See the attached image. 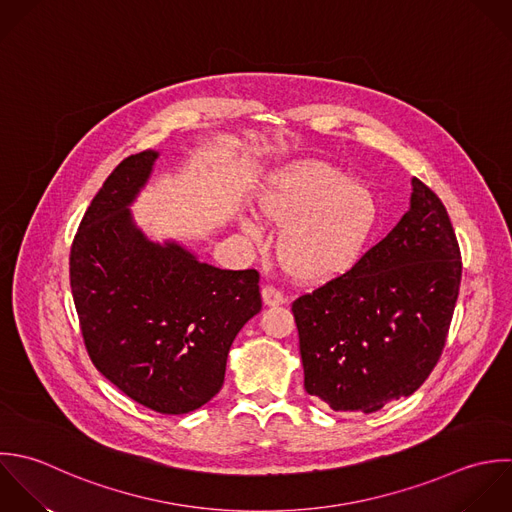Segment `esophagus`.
Listing matches in <instances>:
<instances>
[{
	"label": "esophagus",
	"mask_w": 512,
	"mask_h": 512,
	"mask_svg": "<svg viewBox=\"0 0 512 512\" xmlns=\"http://www.w3.org/2000/svg\"><path fill=\"white\" fill-rule=\"evenodd\" d=\"M261 297H263V303L269 305V307H275V305H283L287 303V297L273 285H265L261 289Z\"/></svg>",
	"instance_id": "34e87169"
}]
</instances>
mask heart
I'll list each match as a JSON object with an SVG mask.
<instances>
[{
    "label": "heart",
    "mask_w": 512,
    "mask_h": 512,
    "mask_svg": "<svg viewBox=\"0 0 512 512\" xmlns=\"http://www.w3.org/2000/svg\"><path fill=\"white\" fill-rule=\"evenodd\" d=\"M261 215L283 225L279 257L297 279L321 283L349 271L361 257L377 223L373 193L327 163H301L279 171L259 195ZM249 237L261 227L245 219Z\"/></svg>",
    "instance_id": "heart-1"
}]
</instances>
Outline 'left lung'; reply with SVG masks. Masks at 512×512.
Returning <instances> with one entry per match:
<instances>
[{
  "label": "left lung",
  "instance_id": "1",
  "mask_svg": "<svg viewBox=\"0 0 512 512\" xmlns=\"http://www.w3.org/2000/svg\"><path fill=\"white\" fill-rule=\"evenodd\" d=\"M443 201L417 177L411 209L343 275L293 301L305 391L375 413L413 395L441 359L461 287Z\"/></svg>",
  "mask_w": 512,
  "mask_h": 512
}]
</instances>
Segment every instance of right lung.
<instances>
[{
    "label": "right lung",
    "mask_w": 512,
    "mask_h": 512,
    "mask_svg": "<svg viewBox=\"0 0 512 512\" xmlns=\"http://www.w3.org/2000/svg\"><path fill=\"white\" fill-rule=\"evenodd\" d=\"M155 159L129 155L105 179L73 237L69 281L97 371L139 405L183 415L223 387L231 343L261 311L259 273L199 263L137 229L127 207Z\"/></svg>",
    "instance_id": "right-lung-1"
}]
</instances>
